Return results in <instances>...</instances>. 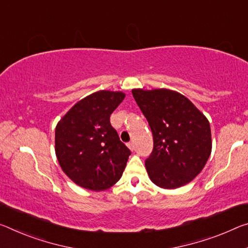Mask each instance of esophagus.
Wrapping results in <instances>:
<instances>
[{"label":"esophagus","mask_w":248,"mask_h":248,"mask_svg":"<svg viewBox=\"0 0 248 248\" xmlns=\"http://www.w3.org/2000/svg\"><path fill=\"white\" fill-rule=\"evenodd\" d=\"M128 148L130 149V150H135V142H133V141H130V142L128 143Z\"/></svg>","instance_id":"esophagus-1"}]
</instances>
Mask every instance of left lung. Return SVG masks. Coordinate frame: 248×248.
I'll return each instance as SVG.
<instances>
[{
	"mask_svg": "<svg viewBox=\"0 0 248 248\" xmlns=\"http://www.w3.org/2000/svg\"><path fill=\"white\" fill-rule=\"evenodd\" d=\"M132 95L153 136V150L145 159L149 178L162 188L186 186L203 170L211 155L209 120L173 90L133 89Z\"/></svg>",
	"mask_w": 248,
	"mask_h": 248,
	"instance_id": "1",
	"label": "left lung"
}]
</instances>
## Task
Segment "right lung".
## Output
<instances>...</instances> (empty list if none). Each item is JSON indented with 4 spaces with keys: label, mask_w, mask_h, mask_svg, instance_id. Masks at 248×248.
Here are the masks:
<instances>
[{
    "label": "right lung",
    "mask_w": 248,
    "mask_h": 248,
    "mask_svg": "<svg viewBox=\"0 0 248 248\" xmlns=\"http://www.w3.org/2000/svg\"><path fill=\"white\" fill-rule=\"evenodd\" d=\"M124 98L121 92L93 93L74 105L57 124V160L77 186L107 190L123 175L131 152L110 124V115Z\"/></svg>",
    "instance_id": "right-lung-1"
}]
</instances>
